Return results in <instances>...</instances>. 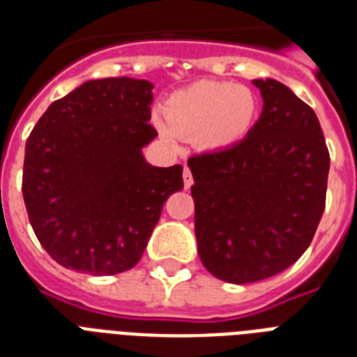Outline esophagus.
<instances>
[{
	"instance_id": "esophagus-1",
	"label": "esophagus",
	"mask_w": 357,
	"mask_h": 357,
	"mask_svg": "<svg viewBox=\"0 0 357 357\" xmlns=\"http://www.w3.org/2000/svg\"><path fill=\"white\" fill-rule=\"evenodd\" d=\"M183 183H185V189H190V185H192V174H190L189 167H185V172H183Z\"/></svg>"
}]
</instances>
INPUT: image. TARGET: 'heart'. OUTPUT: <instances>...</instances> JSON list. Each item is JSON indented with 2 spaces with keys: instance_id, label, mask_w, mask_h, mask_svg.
Listing matches in <instances>:
<instances>
[{
  "instance_id": "obj_1",
  "label": "heart",
  "mask_w": 357,
  "mask_h": 357,
  "mask_svg": "<svg viewBox=\"0 0 357 357\" xmlns=\"http://www.w3.org/2000/svg\"><path fill=\"white\" fill-rule=\"evenodd\" d=\"M257 100L246 86L229 81H198L174 92L165 103V120L157 119L161 139H198L204 150L218 151L237 144L254 123Z\"/></svg>"
}]
</instances>
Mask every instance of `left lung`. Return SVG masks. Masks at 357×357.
Segmentation results:
<instances>
[{"mask_svg": "<svg viewBox=\"0 0 357 357\" xmlns=\"http://www.w3.org/2000/svg\"><path fill=\"white\" fill-rule=\"evenodd\" d=\"M252 83L263 111L248 135L187 161L198 255L213 276L237 285L285 271L307 250L330 170L315 111L280 81Z\"/></svg>", "mask_w": 357, "mask_h": 357, "instance_id": "8db88e82", "label": "left lung"}]
</instances>
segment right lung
Here are the masks:
<instances>
[{
    "label": "right lung",
    "instance_id": "right-lung-1",
    "mask_svg": "<svg viewBox=\"0 0 357 357\" xmlns=\"http://www.w3.org/2000/svg\"><path fill=\"white\" fill-rule=\"evenodd\" d=\"M150 81H86L53 102L25 144L22 192L40 244L64 268L113 276L133 268L183 167H151L142 148Z\"/></svg>",
    "mask_w": 357,
    "mask_h": 357
}]
</instances>
